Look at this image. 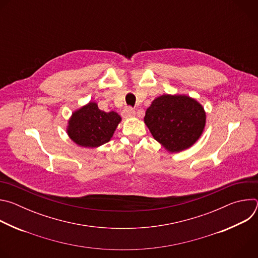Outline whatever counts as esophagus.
Wrapping results in <instances>:
<instances>
[{
    "instance_id": "esophagus-1",
    "label": "esophagus",
    "mask_w": 258,
    "mask_h": 258,
    "mask_svg": "<svg viewBox=\"0 0 258 258\" xmlns=\"http://www.w3.org/2000/svg\"><path fill=\"white\" fill-rule=\"evenodd\" d=\"M135 110L131 107H125L124 110L122 111V116L124 118H131V117H134L135 116Z\"/></svg>"
}]
</instances>
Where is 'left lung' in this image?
<instances>
[{"label":"left lung","instance_id":"8db88e82","mask_svg":"<svg viewBox=\"0 0 258 258\" xmlns=\"http://www.w3.org/2000/svg\"><path fill=\"white\" fill-rule=\"evenodd\" d=\"M144 122L166 151L177 153L190 148L201 137L206 113L197 100L187 95L164 94L146 110Z\"/></svg>","mask_w":258,"mask_h":258}]
</instances>
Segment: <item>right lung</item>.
I'll return each instance as SVG.
<instances>
[{
    "label": "right lung",
    "mask_w": 258,
    "mask_h": 258,
    "mask_svg": "<svg viewBox=\"0 0 258 258\" xmlns=\"http://www.w3.org/2000/svg\"><path fill=\"white\" fill-rule=\"evenodd\" d=\"M120 121L117 112L102 111L96 102H89L72 113L66 132L77 145L96 148L111 140Z\"/></svg>",
    "instance_id": "right-lung-1"
}]
</instances>
